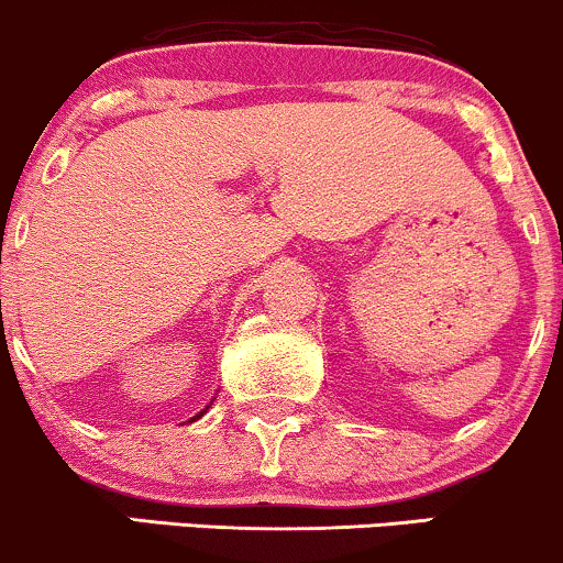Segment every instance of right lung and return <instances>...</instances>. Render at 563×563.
<instances>
[{
  "instance_id": "1",
  "label": "right lung",
  "mask_w": 563,
  "mask_h": 563,
  "mask_svg": "<svg viewBox=\"0 0 563 563\" xmlns=\"http://www.w3.org/2000/svg\"><path fill=\"white\" fill-rule=\"evenodd\" d=\"M210 406H213V400H210V402H208V406H205L200 413H197V416H191V419L187 421V424H191V421H197V419H202V416H205V413H208V408H210Z\"/></svg>"
}]
</instances>
